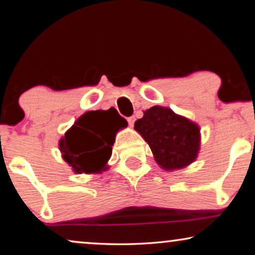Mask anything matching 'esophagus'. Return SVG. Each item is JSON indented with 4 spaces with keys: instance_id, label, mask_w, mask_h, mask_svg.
Masks as SVG:
<instances>
[{
    "instance_id": "34e87169",
    "label": "esophagus",
    "mask_w": 255,
    "mask_h": 255,
    "mask_svg": "<svg viewBox=\"0 0 255 255\" xmlns=\"http://www.w3.org/2000/svg\"><path fill=\"white\" fill-rule=\"evenodd\" d=\"M134 122H135V117L134 116H131V117L128 118V125H130L131 128L134 125Z\"/></svg>"
}]
</instances>
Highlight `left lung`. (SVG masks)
<instances>
[{
	"label": "left lung",
	"mask_w": 255,
	"mask_h": 255,
	"mask_svg": "<svg viewBox=\"0 0 255 255\" xmlns=\"http://www.w3.org/2000/svg\"><path fill=\"white\" fill-rule=\"evenodd\" d=\"M134 130L147 142L158 165L165 170L181 169L197 158L200 127L169 108L154 106L144 111Z\"/></svg>",
	"instance_id": "8db88e82"
}]
</instances>
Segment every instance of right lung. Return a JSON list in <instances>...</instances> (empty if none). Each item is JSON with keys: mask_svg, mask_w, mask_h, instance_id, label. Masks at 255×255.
Masks as SVG:
<instances>
[{"mask_svg": "<svg viewBox=\"0 0 255 255\" xmlns=\"http://www.w3.org/2000/svg\"><path fill=\"white\" fill-rule=\"evenodd\" d=\"M117 114L114 108L88 111L60 139L62 158L75 173L95 174L108 169L117 131L127 125V121Z\"/></svg>", "mask_w": 255, "mask_h": 255, "instance_id": "obj_1", "label": "right lung"}]
</instances>
